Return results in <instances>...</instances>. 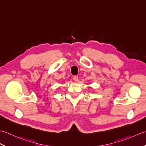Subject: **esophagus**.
Wrapping results in <instances>:
<instances>
[{
  "instance_id": "esophagus-1",
  "label": "esophagus",
  "mask_w": 146,
  "mask_h": 146,
  "mask_svg": "<svg viewBox=\"0 0 146 146\" xmlns=\"http://www.w3.org/2000/svg\"><path fill=\"white\" fill-rule=\"evenodd\" d=\"M73 80H74V81H75V82H77V81H78V77L77 76H74L73 77Z\"/></svg>"
}]
</instances>
